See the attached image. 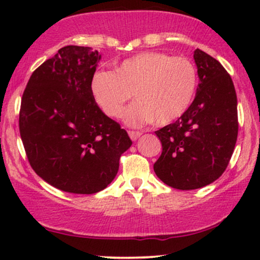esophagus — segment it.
<instances>
[{
    "mask_svg": "<svg viewBox=\"0 0 260 260\" xmlns=\"http://www.w3.org/2000/svg\"><path fill=\"white\" fill-rule=\"evenodd\" d=\"M127 134H129V136H130V138H131V140H133V141H136L137 138L140 137L141 135H142L141 131H134V130H130Z\"/></svg>",
    "mask_w": 260,
    "mask_h": 260,
    "instance_id": "1",
    "label": "esophagus"
}]
</instances>
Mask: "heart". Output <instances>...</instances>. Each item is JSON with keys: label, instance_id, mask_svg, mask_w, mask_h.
Wrapping results in <instances>:
<instances>
[{"label": "heart", "instance_id": "1", "mask_svg": "<svg viewBox=\"0 0 260 260\" xmlns=\"http://www.w3.org/2000/svg\"><path fill=\"white\" fill-rule=\"evenodd\" d=\"M198 87L197 67L186 56L148 51L123 60L115 69L99 71L91 81L92 94L109 117H118L124 104L136 98L125 111L129 125L155 120L166 125L189 109Z\"/></svg>", "mask_w": 260, "mask_h": 260}]
</instances>
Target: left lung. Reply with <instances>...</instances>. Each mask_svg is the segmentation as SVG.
I'll use <instances>...</instances> for the list:
<instances>
[{"mask_svg":"<svg viewBox=\"0 0 260 260\" xmlns=\"http://www.w3.org/2000/svg\"><path fill=\"white\" fill-rule=\"evenodd\" d=\"M200 83L189 109L176 122L155 131L162 154L154 165L158 179L181 190L214 182L225 172L238 137L237 93L218 60L194 52Z\"/></svg>","mask_w":260,"mask_h":260,"instance_id":"obj_1","label":"left lung"}]
</instances>
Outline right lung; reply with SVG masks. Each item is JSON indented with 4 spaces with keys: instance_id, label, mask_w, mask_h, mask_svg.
<instances>
[{
    "instance_id": "obj_1",
    "label": "right lung",
    "mask_w": 260,
    "mask_h": 260,
    "mask_svg": "<svg viewBox=\"0 0 260 260\" xmlns=\"http://www.w3.org/2000/svg\"><path fill=\"white\" fill-rule=\"evenodd\" d=\"M101 55L65 46L31 74L21 99L20 135L29 165L51 186L94 194L109 186L133 142L91 91Z\"/></svg>"
}]
</instances>
